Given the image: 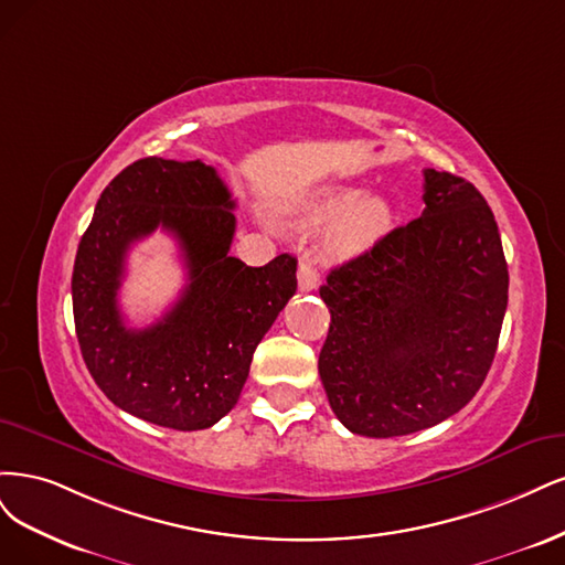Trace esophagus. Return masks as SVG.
I'll return each mask as SVG.
<instances>
[{"label": "esophagus", "mask_w": 565, "mask_h": 565, "mask_svg": "<svg viewBox=\"0 0 565 565\" xmlns=\"http://www.w3.org/2000/svg\"><path fill=\"white\" fill-rule=\"evenodd\" d=\"M298 286L302 294H309V290H315L319 286V271L309 260H300L298 265Z\"/></svg>", "instance_id": "34e87169"}]
</instances>
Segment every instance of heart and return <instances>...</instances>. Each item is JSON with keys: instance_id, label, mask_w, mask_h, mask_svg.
<instances>
[{"instance_id": "obj_1", "label": "heart", "mask_w": 565, "mask_h": 565, "mask_svg": "<svg viewBox=\"0 0 565 565\" xmlns=\"http://www.w3.org/2000/svg\"><path fill=\"white\" fill-rule=\"evenodd\" d=\"M298 227L329 225L323 256L331 260L356 258L371 250L394 225V206L382 194H363L352 185H329L290 211Z\"/></svg>"}]
</instances>
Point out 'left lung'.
Wrapping results in <instances>:
<instances>
[{"label":"left lung","instance_id":"obj_1","mask_svg":"<svg viewBox=\"0 0 565 565\" xmlns=\"http://www.w3.org/2000/svg\"><path fill=\"white\" fill-rule=\"evenodd\" d=\"M425 211L326 277L319 375L338 420L390 439L444 423L495 359L509 271L483 194L425 169Z\"/></svg>","mask_w":565,"mask_h":565}]
</instances>
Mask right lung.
Returning <instances> with one entry per match:
<instances>
[{"instance_id":"add662e5","label":"right lung","mask_w":565,"mask_h":565,"mask_svg":"<svg viewBox=\"0 0 565 565\" xmlns=\"http://www.w3.org/2000/svg\"><path fill=\"white\" fill-rule=\"evenodd\" d=\"M204 161L145 157L98 199L72 271V312L88 373L115 406L178 431L206 429L239 402L258 342L294 298L296 258L263 267L230 256L236 217ZM157 226L184 250V296L148 330H129L116 294L130 244Z\"/></svg>"}]
</instances>
